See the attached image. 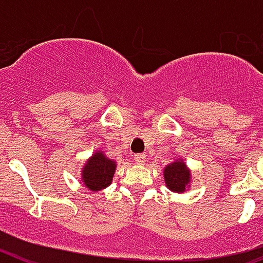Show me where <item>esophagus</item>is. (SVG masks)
Listing matches in <instances>:
<instances>
[{
	"mask_svg": "<svg viewBox=\"0 0 263 263\" xmlns=\"http://www.w3.org/2000/svg\"><path fill=\"white\" fill-rule=\"evenodd\" d=\"M135 162L139 165H144L145 164V161H146V157L144 153H139V155H135Z\"/></svg>",
	"mask_w": 263,
	"mask_h": 263,
	"instance_id": "34e87169",
	"label": "esophagus"
}]
</instances>
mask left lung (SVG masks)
<instances>
[{
	"label": "left lung",
	"instance_id": "obj_1",
	"mask_svg": "<svg viewBox=\"0 0 263 263\" xmlns=\"http://www.w3.org/2000/svg\"><path fill=\"white\" fill-rule=\"evenodd\" d=\"M165 183L174 193H183L186 186L190 183V172L187 170L184 162L176 161L167 165L164 170Z\"/></svg>",
	"mask_w": 263,
	"mask_h": 263
}]
</instances>
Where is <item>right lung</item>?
Listing matches in <instances>:
<instances>
[{
  "mask_svg": "<svg viewBox=\"0 0 263 263\" xmlns=\"http://www.w3.org/2000/svg\"><path fill=\"white\" fill-rule=\"evenodd\" d=\"M117 164L106 157L102 152H97L86 162L82 170V182L89 190L99 191L107 187L112 181Z\"/></svg>",
  "mask_w": 263,
  "mask_h": 263,
  "instance_id": "obj_1",
  "label": "right lung"
}]
</instances>
